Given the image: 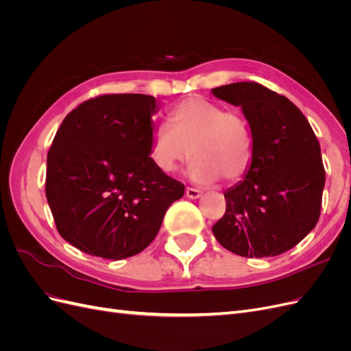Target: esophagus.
I'll list each match as a JSON object with an SVG mask.
<instances>
[{
    "mask_svg": "<svg viewBox=\"0 0 351 351\" xmlns=\"http://www.w3.org/2000/svg\"><path fill=\"white\" fill-rule=\"evenodd\" d=\"M186 196L189 199H199L202 196V192L199 189H193V187H187L186 189Z\"/></svg>",
    "mask_w": 351,
    "mask_h": 351,
    "instance_id": "1",
    "label": "esophagus"
}]
</instances>
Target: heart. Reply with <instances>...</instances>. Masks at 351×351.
<instances>
[{
  "mask_svg": "<svg viewBox=\"0 0 351 351\" xmlns=\"http://www.w3.org/2000/svg\"><path fill=\"white\" fill-rule=\"evenodd\" d=\"M169 123H159L151 134V158L159 171L171 174L195 156L189 176L210 184L218 178L237 183L249 173L254 156L250 124L237 110L199 95L180 101L169 112Z\"/></svg>",
  "mask_w": 351,
  "mask_h": 351,
  "instance_id": "heart-1",
  "label": "heart"
}]
</instances>
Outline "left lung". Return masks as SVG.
<instances>
[{"mask_svg": "<svg viewBox=\"0 0 351 351\" xmlns=\"http://www.w3.org/2000/svg\"><path fill=\"white\" fill-rule=\"evenodd\" d=\"M212 93L241 107L254 145L249 173L224 193L226 214L212 232L240 256H277L319 219L325 186L319 142L290 99L256 82L226 84Z\"/></svg>", "mask_w": 351, "mask_h": 351, "instance_id": "obj_1", "label": "left lung"}]
</instances>
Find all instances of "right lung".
<instances>
[{
    "label": "right lung",
    "instance_id": "right-lung-1",
    "mask_svg": "<svg viewBox=\"0 0 351 351\" xmlns=\"http://www.w3.org/2000/svg\"><path fill=\"white\" fill-rule=\"evenodd\" d=\"M156 99L101 95L61 123L47 156L45 193L60 236L104 259L146 249L184 184L159 171L151 155Z\"/></svg>",
    "mask_w": 351,
    "mask_h": 351
}]
</instances>
